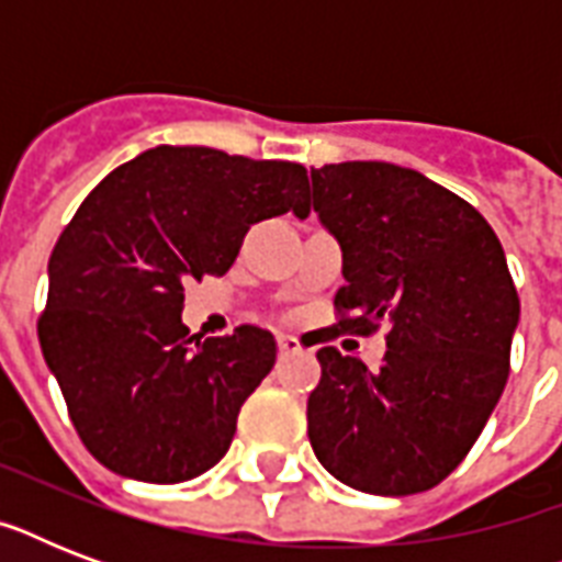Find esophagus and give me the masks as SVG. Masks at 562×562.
<instances>
[{
  "label": "esophagus",
  "mask_w": 562,
  "mask_h": 562,
  "mask_svg": "<svg viewBox=\"0 0 562 562\" xmlns=\"http://www.w3.org/2000/svg\"><path fill=\"white\" fill-rule=\"evenodd\" d=\"M277 347H280L282 356H291V352H303V344H300V338H294V335H277Z\"/></svg>",
  "instance_id": "1"
}]
</instances>
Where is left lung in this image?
<instances>
[{"mask_svg":"<svg viewBox=\"0 0 562 562\" xmlns=\"http://www.w3.org/2000/svg\"><path fill=\"white\" fill-rule=\"evenodd\" d=\"M312 203L341 245L347 280L326 335L391 324L379 368L317 350L312 449L361 493L437 487L479 440L510 373L519 294L502 241L472 203L393 162L312 169Z\"/></svg>","mask_w":562,"mask_h":562,"instance_id":"8db88e82","label":"left lung"}]
</instances>
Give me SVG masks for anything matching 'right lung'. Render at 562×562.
Returning <instances> with one entry per match:
<instances>
[{
	"mask_svg": "<svg viewBox=\"0 0 562 562\" xmlns=\"http://www.w3.org/2000/svg\"><path fill=\"white\" fill-rule=\"evenodd\" d=\"M300 162L157 145L92 189L48 256L40 347L81 443L108 470L178 484L224 458L277 344L189 335L183 285L229 271L250 224L306 218Z\"/></svg>",
	"mask_w": 562,
	"mask_h": 562,
	"instance_id": "obj_1",
	"label": "right lung"
}]
</instances>
